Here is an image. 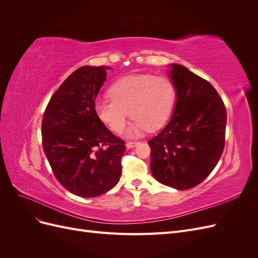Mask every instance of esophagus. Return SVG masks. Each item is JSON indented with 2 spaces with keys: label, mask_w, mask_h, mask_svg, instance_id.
<instances>
[{
  "label": "esophagus",
  "mask_w": 258,
  "mask_h": 258,
  "mask_svg": "<svg viewBox=\"0 0 258 258\" xmlns=\"http://www.w3.org/2000/svg\"><path fill=\"white\" fill-rule=\"evenodd\" d=\"M139 144V142H127L126 143V147L127 148H134L135 146H137Z\"/></svg>",
  "instance_id": "obj_1"
}]
</instances>
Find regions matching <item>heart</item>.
I'll return each mask as SVG.
<instances>
[{
	"mask_svg": "<svg viewBox=\"0 0 258 258\" xmlns=\"http://www.w3.org/2000/svg\"><path fill=\"white\" fill-rule=\"evenodd\" d=\"M111 99L95 102V113L100 121L116 134L121 132L129 118H135L126 137L136 138L145 130H157L173 112L176 89L166 76L152 74L128 75L116 81L110 88Z\"/></svg>",
	"mask_w": 258,
	"mask_h": 258,
	"instance_id": "obj_1",
	"label": "heart"
}]
</instances>
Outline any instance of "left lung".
Instances as JSON below:
<instances>
[{
    "label": "left lung",
    "mask_w": 258,
    "mask_h": 258,
    "mask_svg": "<svg viewBox=\"0 0 258 258\" xmlns=\"http://www.w3.org/2000/svg\"><path fill=\"white\" fill-rule=\"evenodd\" d=\"M169 67L176 101L167 126L148 141L151 172L159 183L183 190L200 184L217 165L224 150L227 114L208 81L184 66Z\"/></svg>",
    "instance_id": "8db88e82"
}]
</instances>
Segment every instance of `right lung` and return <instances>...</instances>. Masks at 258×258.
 <instances>
[{
    "label": "right lung",
    "mask_w": 258,
    "mask_h": 258,
    "mask_svg": "<svg viewBox=\"0 0 258 258\" xmlns=\"http://www.w3.org/2000/svg\"><path fill=\"white\" fill-rule=\"evenodd\" d=\"M110 69H77L53 93L43 116V148L52 172L67 190L83 198L107 192L121 174L126 146L93 108Z\"/></svg>",
    "instance_id": "right-lung-1"
}]
</instances>
